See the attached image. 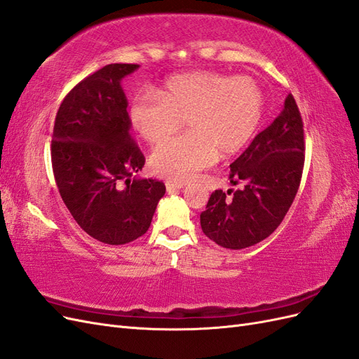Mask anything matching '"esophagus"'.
<instances>
[{"instance_id": "1", "label": "esophagus", "mask_w": 359, "mask_h": 359, "mask_svg": "<svg viewBox=\"0 0 359 359\" xmlns=\"http://www.w3.org/2000/svg\"><path fill=\"white\" fill-rule=\"evenodd\" d=\"M184 187V182H177V181H168L166 182V190L168 193H173L177 190H181Z\"/></svg>"}]
</instances>
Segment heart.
<instances>
[{"label":"heart","mask_w":359,"mask_h":359,"mask_svg":"<svg viewBox=\"0 0 359 359\" xmlns=\"http://www.w3.org/2000/svg\"><path fill=\"white\" fill-rule=\"evenodd\" d=\"M264 114V91L250 76L193 72L169 78L158 90L137 93L128 109L135 132L158 144L182 126L190 132L158 145L149 158L158 177L186 181L253 137Z\"/></svg>","instance_id":"b5f03b06"}]
</instances>
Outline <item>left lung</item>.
Instances as JSON below:
<instances>
[{"label":"left lung","mask_w":359,"mask_h":359,"mask_svg":"<svg viewBox=\"0 0 359 359\" xmlns=\"http://www.w3.org/2000/svg\"><path fill=\"white\" fill-rule=\"evenodd\" d=\"M302 127L297 102L289 94L281 114L231 165V182L244 187L212 191L201 214L202 231L210 240L240 250L264 241L277 229L301 182L306 151Z\"/></svg>","instance_id":"left-lung-1"}]
</instances>
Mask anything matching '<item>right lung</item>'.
<instances>
[{
	"mask_svg": "<svg viewBox=\"0 0 359 359\" xmlns=\"http://www.w3.org/2000/svg\"><path fill=\"white\" fill-rule=\"evenodd\" d=\"M137 69L109 64L81 81L64 97L52 135V169L64 203L86 233L111 245L142 236L166 193L161 181L136 177L145 157L130 136L121 81Z\"/></svg>",
	"mask_w": 359,
	"mask_h": 359,
	"instance_id": "add662e5",
	"label": "right lung"
}]
</instances>
